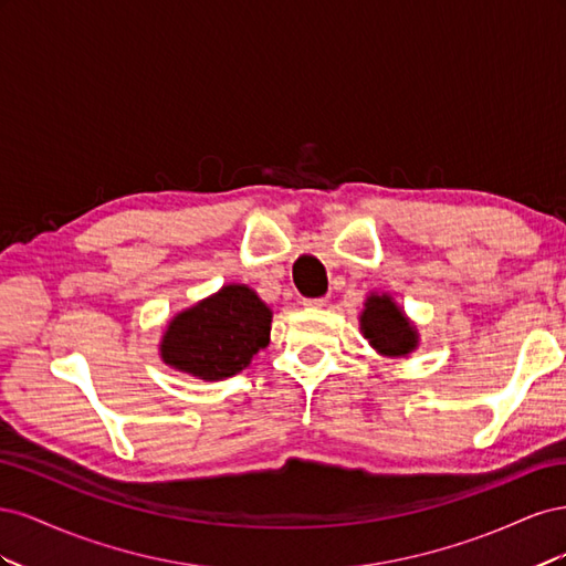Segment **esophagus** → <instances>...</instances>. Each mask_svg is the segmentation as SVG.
<instances>
[{
  "label": "esophagus",
  "mask_w": 566,
  "mask_h": 566,
  "mask_svg": "<svg viewBox=\"0 0 566 566\" xmlns=\"http://www.w3.org/2000/svg\"><path fill=\"white\" fill-rule=\"evenodd\" d=\"M306 310H321V306H325L328 304V297H316V300H304L302 302Z\"/></svg>",
  "instance_id": "esophagus-1"
}]
</instances>
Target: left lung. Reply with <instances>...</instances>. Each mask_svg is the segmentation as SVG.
<instances>
[{
	"mask_svg": "<svg viewBox=\"0 0 566 566\" xmlns=\"http://www.w3.org/2000/svg\"><path fill=\"white\" fill-rule=\"evenodd\" d=\"M358 325L368 345L387 358H406L420 347V333L416 323L389 293H368Z\"/></svg>",
	"mask_w": 566,
	"mask_h": 566,
	"instance_id": "1",
	"label": "left lung"
}]
</instances>
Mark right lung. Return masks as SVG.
<instances>
[{"mask_svg":"<svg viewBox=\"0 0 566 566\" xmlns=\"http://www.w3.org/2000/svg\"><path fill=\"white\" fill-rule=\"evenodd\" d=\"M273 312L245 283L221 285L167 321L158 342L163 364L205 382L231 378L269 345Z\"/></svg>","mask_w":566,"mask_h":566,"instance_id":"1","label":"right lung"}]
</instances>
